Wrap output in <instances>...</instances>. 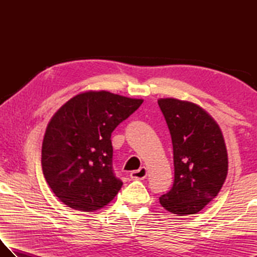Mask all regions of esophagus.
<instances>
[{"label": "esophagus", "instance_id": "obj_1", "mask_svg": "<svg viewBox=\"0 0 257 257\" xmlns=\"http://www.w3.org/2000/svg\"><path fill=\"white\" fill-rule=\"evenodd\" d=\"M147 173H148L147 168L141 167L139 170H136L130 173V177H132L133 180H144L147 178Z\"/></svg>", "mask_w": 257, "mask_h": 257}]
</instances>
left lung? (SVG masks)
Listing matches in <instances>:
<instances>
[{
  "label": "left lung",
  "instance_id": "left-lung-1",
  "mask_svg": "<svg viewBox=\"0 0 257 257\" xmlns=\"http://www.w3.org/2000/svg\"><path fill=\"white\" fill-rule=\"evenodd\" d=\"M158 103L170 130L174 182L159 198L172 214H195L219 194L228 169L222 130L211 114L194 102L160 98Z\"/></svg>",
  "mask_w": 257,
  "mask_h": 257
}]
</instances>
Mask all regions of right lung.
Instances as JSON below:
<instances>
[{
  "instance_id": "add662e5",
  "label": "right lung",
  "mask_w": 257,
  "mask_h": 257,
  "mask_svg": "<svg viewBox=\"0 0 257 257\" xmlns=\"http://www.w3.org/2000/svg\"><path fill=\"white\" fill-rule=\"evenodd\" d=\"M144 99L87 90L53 114L42 145L46 182L64 204L80 212L108 205L122 182L111 168V133Z\"/></svg>"
}]
</instances>
